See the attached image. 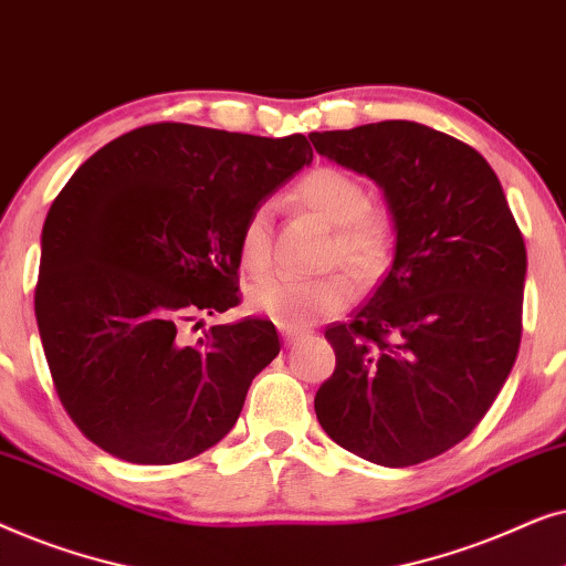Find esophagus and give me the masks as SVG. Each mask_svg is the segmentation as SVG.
<instances>
[{"label": "esophagus", "instance_id": "esophagus-1", "mask_svg": "<svg viewBox=\"0 0 566 566\" xmlns=\"http://www.w3.org/2000/svg\"><path fill=\"white\" fill-rule=\"evenodd\" d=\"M283 337H285V343H289V345L298 343V332H283Z\"/></svg>", "mask_w": 566, "mask_h": 566}]
</instances>
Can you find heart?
<instances>
[{
  "instance_id": "b5f03b06",
  "label": "heart",
  "mask_w": 566,
  "mask_h": 566,
  "mask_svg": "<svg viewBox=\"0 0 566 566\" xmlns=\"http://www.w3.org/2000/svg\"><path fill=\"white\" fill-rule=\"evenodd\" d=\"M293 196L332 227L329 265H345L358 281H374L389 265L397 247V221L381 203H370L368 188L343 167L319 165L301 177ZM270 208L258 206L239 231L237 258L247 273H262L270 265ZM353 298V283L345 273L324 277L265 275L247 289V306L285 329H301L343 312Z\"/></svg>"
}]
</instances>
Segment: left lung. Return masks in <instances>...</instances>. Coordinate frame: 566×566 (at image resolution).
Returning a JSON list of instances; mask_svg holds the SVG:
<instances>
[{
  "instance_id": "left-lung-1",
  "label": "left lung",
  "mask_w": 566,
  "mask_h": 566,
  "mask_svg": "<svg viewBox=\"0 0 566 566\" xmlns=\"http://www.w3.org/2000/svg\"><path fill=\"white\" fill-rule=\"evenodd\" d=\"M308 138L381 185L397 221L389 273L324 329L337 363L314 397L316 420L360 459L415 467L461 443L513 370L523 234L494 169L459 138L415 120Z\"/></svg>"
}]
</instances>
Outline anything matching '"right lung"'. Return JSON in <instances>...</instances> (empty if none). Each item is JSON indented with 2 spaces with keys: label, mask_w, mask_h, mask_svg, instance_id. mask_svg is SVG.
I'll list each match as a JSON object with an SVG mask.
<instances>
[{
  "label": "right lung",
  "mask_w": 566,
  "mask_h": 566,
  "mask_svg": "<svg viewBox=\"0 0 566 566\" xmlns=\"http://www.w3.org/2000/svg\"><path fill=\"white\" fill-rule=\"evenodd\" d=\"M312 157L301 134L151 123L76 169L43 223L35 319L84 438L165 467L234 428L252 378L281 353L273 322L216 324L196 343L180 329L242 301V223Z\"/></svg>",
  "instance_id": "1"
}]
</instances>
